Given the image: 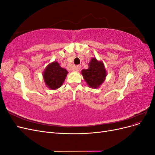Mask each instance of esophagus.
I'll return each instance as SVG.
<instances>
[{
    "instance_id": "obj_1",
    "label": "esophagus",
    "mask_w": 155,
    "mask_h": 155,
    "mask_svg": "<svg viewBox=\"0 0 155 155\" xmlns=\"http://www.w3.org/2000/svg\"><path fill=\"white\" fill-rule=\"evenodd\" d=\"M81 65H77V66L74 67V69H75V70H76V71H79L81 69Z\"/></svg>"
}]
</instances>
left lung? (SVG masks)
<instances>
[{"label": "left lung", "mask_w": 155, "mask_h": 155, "mask_svg": "<svg viewBox=\"0 0 155 155\" xmlns=\"http://www.w3.org/2000/svg\"><path fill=\"white\" fill-rule=\"evenodd\" d=\"M88 67V69L83 70L81 74L87 85L91 88H96L105 81L107 76L104 64L96 58H92Z\"/></svg>", "instance_id": "1"}]
</instances>
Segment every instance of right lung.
Returning a JSON list of instances; mask_svg holds the SVG:
<instances>
[{"label": "right lung", "mask_w": 155, "mask_h": 155, "mask_svg": "<svg viewBox=\"0 0 155 155\" xmlns=\"http://www.w3.org/2000/svg\"><path fill=\"white\" fill-rule=\"evenodd\" d=\"M68 74L67 70L60 67L58 62H53L46 68L43 73L45 84L51 90H55L62 85Z\"/></svg>", "instance_id": "obj_1"}]
</instances>
